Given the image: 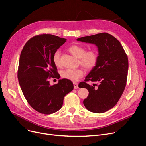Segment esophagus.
Here are the masks:
<instances>
[{
  "label": "esophagus",
  "instance_id": "34e87169",
  "mask_svg": "<svg viewBox=\"0 0 146 146\" xmlns=\"http://www.w3.org/2000/svg\"><path fill=\"white\" fill-rule=\"evenodd\" d=\"M73 86L74 89H77L78 88V84L77 82H73Z\"/></svg>",
  "mask_w": 146,
  "mask_h": 146
}]
</instances>
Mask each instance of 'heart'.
I'll use <instances>...</instances> for the list:
<instances>
[{
  "instance_id": "b5f03b06",
  "label": "heart",
  "mask_w": 146,
  "mask_h": 146,
  "mask_svg": "<svg viewBox=\"0 0 146 146\" xmlns=\"http://www.w3.org/2000/svg\"><path fill=\"white\" fill-rule=\"evenodd\" d=\"M68 50L76 57L79 59L81 66L86 70H91L96 66L98 55L97 50L94 49L88 50L86 51V48L79 45H73L68 48ZM54 64L56 67H60V52L56 50L52 56ZM84 71L81 68L76 69L68 68L63 70L61 73V77L64 79L75 82L82 78L84 75Z\"/></svg>"
}]
</instances>
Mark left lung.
Wrapping results in <instances>:
<instances>
[{
	"label": "left lung",
	"instance_id": "obj_1",
	"mask_svg": "<svg viewBox=\"0 0 146 146\" xmlns=\"http://www.w3.org/2000/svg\"><path fill=\"white\" fill-rule=\"evenodd\" d=\"M77 40L94 44L98 50L96 66L79 84V88L89 91L84 104L91 112H106L117 104L124 91L128 71L127 55L119 41L107 33L80 37ZM89 81L96 84L90 86L87 84Z\"/></svg>",
	"mask_w": 146,
	"mask_h": 146
}]
</instances>
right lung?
Instances as JSON below:
<instances>
[{
	"label": "right lung",
	"mask_w": 146,
	"mask_h": 146,
	"mask_svg": "<svg viewBox=\"0 0 146 146\" xmlns=\"http://www.w3.org/2000/svg\"><path fill=\"white\" fill-rule=\"evenodd\" d=\"M66 42L64 38L49 34L29 39L21 52L18 69L19 84L28 103L36 111L49 115L58 111L66 94L73 90L71 80L60 79L49 84L50 78H60L52 56Z\"/></svg>",
	"instance_id": "right-lung-1"
}]
</instances>
